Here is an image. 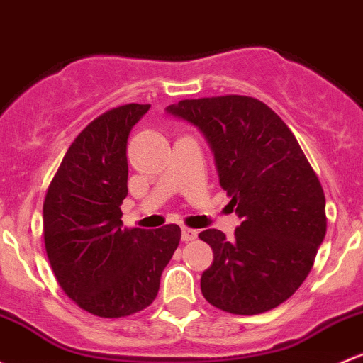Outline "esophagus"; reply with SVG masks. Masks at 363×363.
I'll return each instance as SVG.
<instances>
[{"label": "esophagus", "mask_w": 363, "mask_h": 363, "mask_svg": "<svg viewBox=\"0 0 363 363\" xmlns=\"http://www.w3.org/2000/svg\"><path fill=\"white\" fill-rule=\"evenodd\" d=\"M181 238L184 242L194 241L198 238V233L194 229H189V227H182L181 229Z\"/></svg>", "instance_id": "1"}]
</instances>
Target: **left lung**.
<instances>
[{
  "mask_svg": "<svg viewBox=\"0 0 363 363\" xmlns=\"http://www.w3.org/2000/svg\"><path fill=\"white\" fill-rule=\"evenodd\" d=\"M167 113L201 130L220 186L242 218L233 241L217 229L200 233L213 250L203 296L236 315L276 308L303 284L328 227L324 191L303 150L257 98L182 99Z\"/></svg>",
  "mask_w": 363,
  "mask_h": 363,
  "instance_id": "1",
  "label": "left lung"
}]
</instances>
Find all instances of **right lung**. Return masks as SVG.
<instances>
[{
    "label": "right lung",
    "instance_id": "add662e5",
    "mask_svg": "<svg viewBox=\"0 0 363 363\" xmlns=\"http://www.w3.org/2000/svg\"><path fill=\"white\" fill-rule=\"evenodd\" d=\"M150 105L117 106L74 139L43 205L45 246L55 277L82 310L105 318L153 303L181 227L127 229V139Z\"/></svg>",
    "mask_w": 363,
    "mask_h": 363
}]
</instances>
